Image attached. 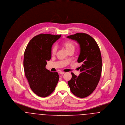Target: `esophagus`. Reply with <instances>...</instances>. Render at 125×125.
<instances>
[{
  "mask_svg": "<svg viewBox=\"0 0 125 125\" xmlns=\"http://www.w3.org/2000/svg\"><path fill=\"white\" fill-rule=\"evenodd\" d=\"M59 73H60V74H61V75H63V74H64L65 72H62V71H60V72H59Z\"/></svg>",
  "mask_w": 125,
  "mask_h": 125,
  "instance_id": "34e87169",
  "label": "esophagus"
}]
</instances>
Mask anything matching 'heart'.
Wrapping results in <instances>:
<instances>
[{
  "instance_id": "b5f03b06",
  "label": "heart",
  "mask_w": 125,
  "mask_h": 125,
  "mask_svg": "<svg viewBox=\"0 0 125 125\" xmlns=\"http://www.w3.org/2000/svg\"><path fill=\"white\" fill-rule=\"evenodd\" d=\"M62 46L66 49L67 51L69 53L70 51H73L75 50V44L71 41H66L62 43ZM57 48L56 46H53L51 49V54L52 55H55L56 53Z\"/></svg>"
}]
</instances>
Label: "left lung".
I'll return each mask as SVG.
<instances>
[{
	"label": "left lung",
	"instance_id": "obj_1",
	"mask_svg": "<svg viewBox=\"0 0 125 125\" xmlns=\"http://www.w3.org/2000/svg\"><path fill=\"white\" fill-rule=\"evenodd\" d=\"M67 38L76 41L80 46L78 62L81 73L79 76L73 73L68 82L71 93L80 98L87 97L95 90L100 81L102 60L100 48L95 40L88 34L77 33Z\"/></svg>",
	"mask_w": 125,
	"mask_h": 125
}]
</instances>
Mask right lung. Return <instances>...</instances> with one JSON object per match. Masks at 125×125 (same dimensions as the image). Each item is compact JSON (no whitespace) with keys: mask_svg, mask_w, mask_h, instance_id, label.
Instances as JSON below:
<instances>
[{"mask_svg":"<svg viewBox=\"0 0 125 125\" xmlns=\"http://www.w3.org/2000/svg\"><path fill=\"white\" fill-rule=\"evenodd\" d=\"M61 37L50 34H40L33 37L25 49L23 67L30 87L38 96L45 97L55 90L59 80L57 72L45 68L51 58L53 44Z\"/></svg>","mask_w":125,"mask_h":125,"instance_id":"add662e5","label":"right lung"}]
</instances>
